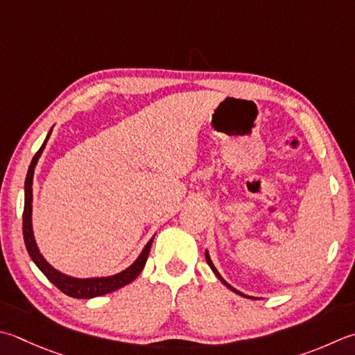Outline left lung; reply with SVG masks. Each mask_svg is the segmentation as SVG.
I'll return each mask as SVG.
<instances>
[{"label":"left lung","instance_id":"left-lung-1","mask_svg":"<svg viewBox=\"0 0 355 355\" xmlns=\"http://www.w3.org/2000/svg\"><path fill=\"white\" fill-rule=\"evenodd\" d=\"M206 261H207V265H209V266H211V269L214 270V274L218 277V279H220V282H221V283H223V284H225V286H227L229 289H231V291H234V293H235V294H240V295H243V297H248V295H245V294H241V293H240V291H237V289H235V288H232V286H231V284H229V283H227V282H226V280L223 279V277H221V275L218 274V270H217V269H215V266H214V263H212V260H211V257H209V252H207V251H206ZM248 298H254V297H248Z\"/></svg>","mask_w":355,"mask_h":355}]
</instances>
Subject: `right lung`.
Listing matches in <instances>:
<instances>
[{
	"mask_svg": "<svg viewBox=\"0 0 355 355\" xmlns=\"http://www.w3.org/2000/svg\"><path fill=\"white\" fill-rule=\"evenodd\" d=\"M52 132V129H51ZM51 132H49L46 140L41 146L40 150L33 155L29 171H27L26 175V183H24V212H23V235H24V243L26 249L29 252L31 259L33 260L35 265L43 272L49 282H52L55 286H57L61 293H64L69 297L73 298H94L98 295H104L109 293H114V291L126 286L130 282H134L140 272L143 270L146 260H148V255L152 246V239L148 245L144 246L143 252L140 257L134 261V265H130L128 269H124L123 272L110 275V277H100V279H73V277H69L66 274H61L60 270L52 268L49 263L44 260V257L40 254V249L35 243L33 239V231H32V182H33V171L40 155L43 154V149L46 148V143L51 137Z\"/></svg>",
	"mask_w": 355,
	"mask_h": 355,
	"instance_id": "right-lung-1",
	"label": "right lung"
}]
</instances>
